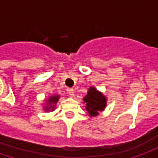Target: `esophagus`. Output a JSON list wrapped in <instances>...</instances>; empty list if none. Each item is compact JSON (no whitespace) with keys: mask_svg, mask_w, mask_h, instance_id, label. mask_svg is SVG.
I'll return each mask as SVG.
<instances>
[{"mask_svg":"<svg viewBox=\"0 0 158 158\" xmlns=\"http://www.w3.org/2000/svg\"><path fill=\"white\" fill-rule=\"evenodd\" d=\"M67 92H68V94H69V96H73L74 95V90H73V88H69V89H67Z\"/></svg>","mask_w":158,"mask_h":158,"instance_id":"obj_1","label":"esophagus"}]
</instances>
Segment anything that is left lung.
I'll return each mask as SVG.
<instances>
[{"mask_svg": "<svg viewBox=\"0 0 158 158\" xmlns=\"http://www.w3.org/2000/svg\"><path fill=\"white\" fill-rule=\"evenodd\" d=\"M84 101L86 103V110L90 116H96L99 112H102L106 106V97L103 96L102 93L97 91L94 87H91L89 89Z\"/></svg>", "mask_w": 158, "mask_h": 158, "instance_id": "1", "label": "left lung"}]
</instances>
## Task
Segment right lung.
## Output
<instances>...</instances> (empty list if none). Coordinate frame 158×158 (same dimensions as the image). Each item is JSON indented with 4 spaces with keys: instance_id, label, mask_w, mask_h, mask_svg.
Segmentation results:
<instances>
[{
    "instance_id": "obj_1",
    "label": "right lung",
    "mask_w": 158,
    "mask_h": 158,
    "mask_svg": "<svg viewBox=\"0 0 158 158\" xmlns=\"http://www.w3.org/2000/svg\"><path fill=\"white\" fill-rule=\"evenodd\" d=\"M59 99V96H52V97H50L49 98V101H48V105L49 106L46 108V110H49L52 108V110L54 109V106H55V104L56 103V102L58 101Z\"/></svg>"
}]
</instances>
